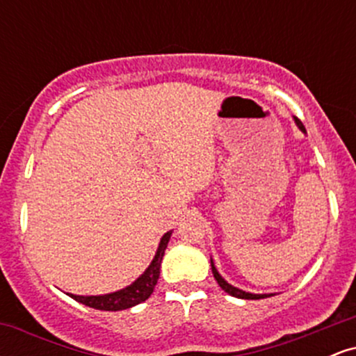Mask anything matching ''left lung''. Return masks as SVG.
Segmentation results:
<instances>
[{"label": "left lung", "instance_id": "1", "mask_svg": "<svg viewBox=\"0 0 356 356\" xmlns=\"http://www.w3.org/2000/svg\"><path fill=\"white\" fill-rule=\"evenodd\" d=\"M295 124L298 125V129H300L301 132L306 134V129H305V125L301 124V120H298L296 117H295ZM211 268H212V275H214L216 281H218V284L220 286V288L224 289V291L227 293V295H231V296H234V298H241V300H263V298L275 296V295H273V293H269V295H256V293H248V291H243V289L236 288V286L229 284V283H227L226 280H224L222 276L219 275L218 268L214 266V261H212V257H211Z\"/></svg>", "mask_w": 356, "mask_h": 356}]
</instances>
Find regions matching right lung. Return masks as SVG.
<instances>
[{"mask_svg": "<svg viewBox=\"0 0 356 356\" xmlns=\"http://www.w3.org/2000/svg\"><path fill=\"white\" fill-rule=\"evenodd\" d=\"M170 234H172V231H167L165 234L162 236L152 263L149 264V268H147L132 284L125 286V288L118 289V291L107 293V295L80 296L72 295V293H67V295L81 305L90 306V308L95 309H102V312H120V309L132 308V306L142 303V301H145L147 298L152 295L155 284H157L159 275H161L162 257H164L165 248L167 244H169Z\"/></svg>", "mask_w": 356, "mask_h": 356, "instance_id": "obj_1", "label": "right lung"}]
</instances>
